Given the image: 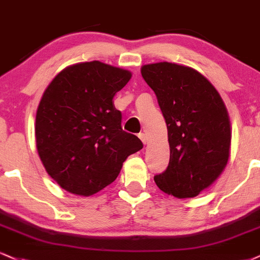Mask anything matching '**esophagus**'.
<instances>
[{"label":"esophagus","mask_w":260,"mask_h":260,"mask_svg":"<svg viewBox=\"0 0 260 260\" xmlns=\"http://www.w3.org/2000/svg\"><path fill=\"white\" fill-rule=\"evenodd\" d=\"M138 137H139V139L143 142V144H146V142H148V139H146V136L144 133H139Z\"/></svg>","instance_id":"1"}]
</instances>
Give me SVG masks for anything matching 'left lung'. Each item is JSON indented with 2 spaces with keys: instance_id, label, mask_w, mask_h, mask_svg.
I'll list each match as a JSON object with an SVG mask.
<instances>
[{
  "instance_id": "left-lung-1",
  "label": "left lung",
  "mask_w": 260,
  "mask_h": 260,
  "mask_svg": "<svg viewBox=\"0 0 260 260\" xmlns=\"http://www.w3.org/2000/svg\"><path fill=\"white\" fill-rule=\"evenodd\" d=\"M168 131L170 164L154 180L162 191L195 198L220 176L229 160L231 129L217 89L191 68L172 62L144 65Z\"/></svg>"
}]
</instances>
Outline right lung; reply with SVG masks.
<instances>
[{
  "label": "right lung",
  "instance_id": "add662e5",
  "mask_svg": "<svg viewBox=\"0 0 260 260\" xmlns=\"http://www.w3.org/2000/svg\"><path fill=\"white\" fill-rule=\"evenodd\" d=\"M131 76L104 62H80L59 73L43 93L36 114L37 151L47 173L67 191H100L143 148L138 137L122 129V115L112 104Z\"/></svg>",
  "mask_w": 260,
  "mask_h": 260
}]
</instances>
